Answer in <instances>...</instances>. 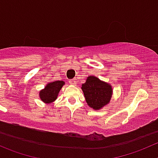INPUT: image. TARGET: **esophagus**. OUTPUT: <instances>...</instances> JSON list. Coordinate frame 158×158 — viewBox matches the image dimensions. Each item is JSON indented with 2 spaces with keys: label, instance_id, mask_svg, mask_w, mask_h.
<instances>
[{
  "label": "esophagus",
  "instance_id": "34e87169",
  "mask_svg": "<svg viewBox=\"0 0 158 158\" xmlns=\"http://www.w3.org/2000/svg\"><path fill=\"white\" fill-rule=\"evenodd\" d=\"M69 82H70V84H71V85H76L77 79L76 78H73V79H71V80L69 81Z\"/></svg>",
  "mask_w": 158,
  "mask_h": 158
}]
</instances>
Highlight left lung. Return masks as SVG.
Wrapping results in <instances>:
<instances>
[{"instance_id":"1","label":"left lung","mask_w":158,"mask_h":158,"mask_svg":"<svg viewBox=\"0 0 158 158\" xmlns=\"http://www.w3.org/2000/svg\"><path fill=\"white\" fill-rule=\"evenodd\" d=\"M81 89L87 103L92 109H102L110 102L112 87L109 84L101 81L95 77H88L86 82L82 84Z\"/></svg>"}]
</instances>
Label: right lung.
Returning a JSON list of instances; mask_svg holds the SVG:
<instances>
[{"label": "right lung", "mask_w": 158, "mask_h": 158, "mask_svg": "<svg viewBox=\"0 0 158 158\" xmlns=\"http://www.w3.org/2000/svg\"><path fill=\"white\" fill-rule=\"evenodd\" d=\"M64 85V82L62 81H56L48 84L45 89L40 91V96L41 100L46 103L52 102L56 100L60 90Z\"/></svg>", "instance_id": "obj_1"}]
</instances>
